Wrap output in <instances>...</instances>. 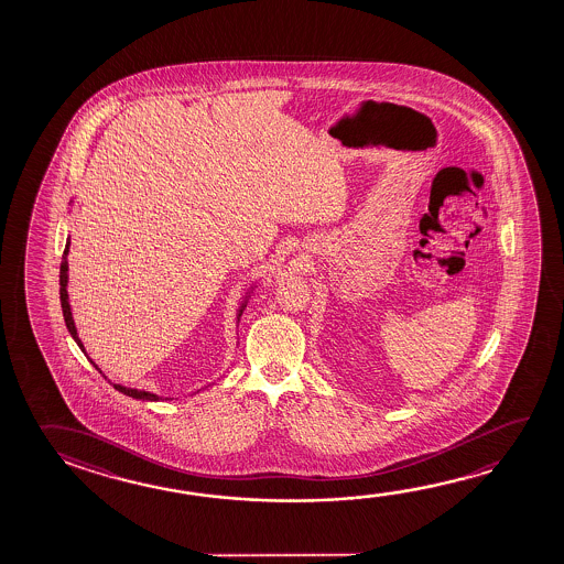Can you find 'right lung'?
<instances>
[{
  "instance_id": "1",
  "label": "right lung",
  "mask_w": 564,
  "mask_h": 564,
  "mask_svg": "<svg viewBox=\"0 0 564 564\" xmlns=\"http://www.w3.org/2000/svg\"><path fill=\"white\" fill-rule=\"evenodd\" d=\"M68 246H70V240H66L65 253H63V261H61V306H63V316H65V323L66 328H68V333H70V336L75 338L76 344L80 346V350L86 351L84 350L83 341H80V338H78V333H76L75 321H73V313H70V305H68V293H66V283H68V261H66V256H68ZM248 296H246V301L241 303L240 311H238V321H240L243 308H246V305H248ZM94 368L102 373V370H100L96 364H94ZM113 388L118 389V391H121L123 395H130V398L133 399H143V401H159V399H161L159 395H155V393H149V391H139V389L123 388V386H120V383H113Z\"/></svg>"
}]
</instances>
